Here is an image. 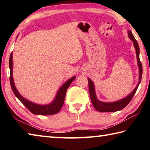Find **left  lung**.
<instances>
[{
	"label": "left lung",
	"instance_id": "1",
	"mask_svg": "<svg viewBox=\"0 0 150 150\" xmlns=\"http://www.w3.org/2000/svg\"><path fill=\"white\" fill-rule=\"evenodd\" d=\"M128 35L129 38L131 40V41L133 42L134 48L136 50V57H137V62H138V65L139 68V81L138 85H136V88L132 91L130 95H128L126 97L122 98L120 100L115 101V102H102V101L99 100L96 97V92H95V85L92 81H91L89 78H88V91H89V94L91 96V102L93 103V105L96 110L98 112H116L120 110L128 105L129 103L130 102L132 98H133L134 95H135L138 87L141 82V79L142 76V65L139 60V47L138 42L134 37L132 33L130 30L128 31Z\"/></svg>",
	"mask_w": 150,
	"mask_h": 150
}]
</instances>
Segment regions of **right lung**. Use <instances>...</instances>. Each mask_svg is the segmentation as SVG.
<instances>
[{
    "label": "right lung",
    "mask_w": 150,
    "mask_h": 150,
    "mask_svg": "<svg viewBox=\"0 0 150 150\" xmlns=\"http://www.w3.org/2000/svg\"><path fill=\"white\" fill-rule=\"evenodd\" d=\"M18 37V35H17ZM12 55L11 53L10 55L9 59V68H10V83H11L12 90L13 91L15 96L18 98V100L21 102L32 114L36 115H52L59 112L62 109L63 103H64L65 96L67 88H69V85L71 84L73 80L76 78L75 76H73L69 79H68L66 82L61 87L59 90L57 91L56 95H55L54 99L50 104L47 105H39L27 100L26 98L23 97L20 93L18 91L17 88L15 86L13 74V62H12Z\"/></svg>",
    "instance_id": "obj_1"
}]
</instances>
